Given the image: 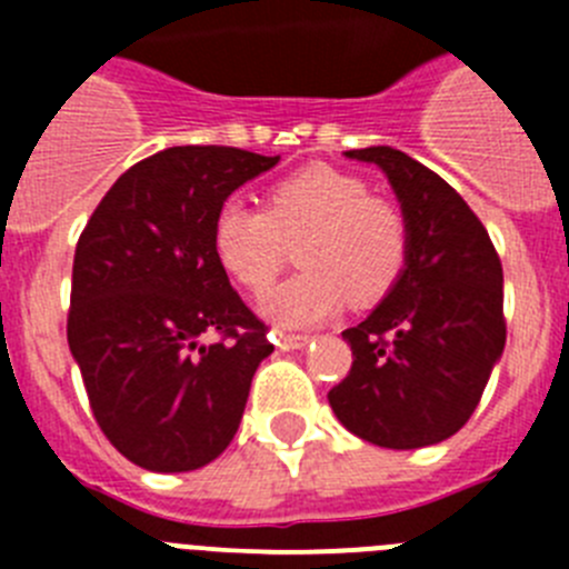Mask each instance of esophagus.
<instances>
[{
    "mask_svg": "<svg viewBox=\"0 0 569 569\" xmlns=\"http://www.w3.org/2000/svg\"><path fill=\"white\" fill-rule=\"evenodd\" d=\"M308 341V333H279V341H276V345H279L281 350H301Z\"/></svg>",
    "mask_w": 569,
    "mask_h": 569,
    "instance_id": "obj_1",
    "label": "esophagus"
}]
</instances>
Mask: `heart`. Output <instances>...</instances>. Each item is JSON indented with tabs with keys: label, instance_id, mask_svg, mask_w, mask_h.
<instances>
[{
	"label": "heart",
	"instance_id": "1",
	"mask_svg": "<svg viewBox=\"0 0 569 569\" xmlns=\"http://www.w3.org/2000/svg\"><path fill=\"white\" fill-rule=\"evenodd\" d=\"M301 234L305 270L261 301L264 316L288 328L319 325L347 299L379 301L405 273L410 256L405 210L370 193L361 176L333 164H308L279 179L268 190V208L244 199L219 204L210 248L236 284L261 293L288 259V241Z\"/></svg>",
	"mask_w": 569,
	"mask_h": 569
}]
</instances>
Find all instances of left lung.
Here are the masks:
<instances>
[{"label":"left lung","instance_id":"obj_1","mask_svg":"<svg viewBox=\"0 0 569 569\" xmlns=\"http://www.w3.org/2000/svg\"><path fill=\"white\" fill-rule=\"evenodd\" d=\"M345 156L387 173L410 222V256L379 308L341 333L353 367L328 393L330 407L370 445H439L467 425L505 350L501 259L439 173L385 144Z\"/></svg>","mask_w":569,"mask_h":569}]
</instances>
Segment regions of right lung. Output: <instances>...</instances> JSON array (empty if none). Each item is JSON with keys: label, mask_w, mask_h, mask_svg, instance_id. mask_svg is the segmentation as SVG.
<instances>
[{"label": "right lung", "mask_w": 569, "mask_h": 569, "mask_svg": "<svg viewBox=\"0 0 569 569\" xmlns=\"http://www.w3.org/2000/svg\"><path fill=\"white\" fill-rule=\"evenodd\" d=\"M279 156L182 144L124 170L73 256L68 345L93 419L153 472L210 465L239 430L268 325L210 248L219 204ZM204 338H213L210 346Z\"/></svg>", "instance_id": "right-lung-1"}]
</instances>
